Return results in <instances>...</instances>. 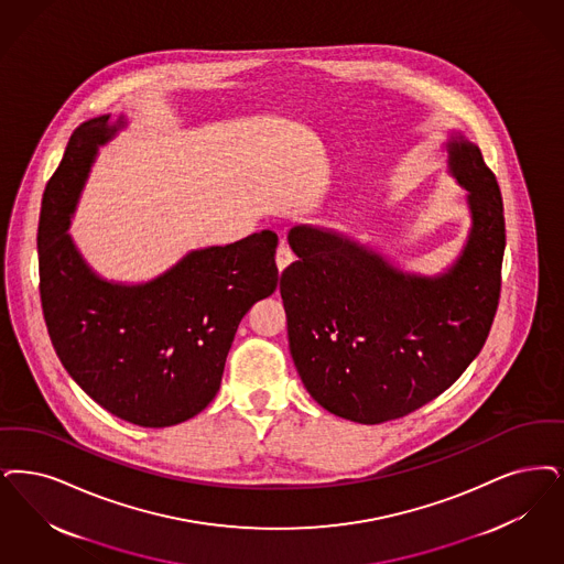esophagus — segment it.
<instances>
[{
  "label": "esophagus",
  "mask_w": 564,
  "mask_h": 564,
  "mask_svg": "<svg viewBox=\"0 0 564 564\" xmlns=\"http://www.w3.org/2000/svg\"><path fill=\"white\" fill-rule=\"evenodd\" d=\"M274 262H276V269H279V272L285 271V269H288V267L293 262L292 249L288 248V246H279V249H276V256H274Z\"/></svg>",
  "instance_id": "34e87169"
}]
</instances>
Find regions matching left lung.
<instances>
[{"label":"left lung","mask_w":564,"mask_h":564,"mask_svg":"<svg viewBox=\"0 0 564 564\" xmlns=\"http://www.w3.org/2000/svg\"><path fill=\"white\" fill-rule=\"evenodd\" d=\"M445 149L473 218L447 271H401L332 228L293 226L288 235L297 260L279 290L290 352L311 397L344 420L382 424L426 405L489 336L506 249L501 193L470 140L455 132Z\"/></svg>","instance_id":"obj_1"}]
</instances>
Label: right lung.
Segmentation results:
<instances>
[{"label":"right lung","mask_w":564,"mask_h":564,"mask_svg":"<svg viewBox=\"0 0 564 564\" xmlns=\"http://www.w3.org/2000/svg\"><path fill=\"white\" fill-rule=\"evenodd\" d=\"M82 123L47 182L40 218V295L47 334L68 376L102 409L165 429L195 417L220 390L226 355L249 308L276 290V235L193 249L147 283L91 271L67 232L98 147L126 128Z\"/></svg>","instance_id":"obj_1"}]
</instances>
